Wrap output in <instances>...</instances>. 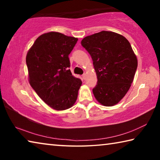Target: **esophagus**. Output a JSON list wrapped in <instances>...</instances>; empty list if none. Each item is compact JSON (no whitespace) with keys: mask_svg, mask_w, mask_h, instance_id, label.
Listing matches in <instances>:
<instances>
[{"mask_svg":"<svg viewBox=\"0 0 160 160\" xmlns=\"http://www.w3.org/2000/svg\"><path fill=\"white\" fill-rule=\"evenodd\" d=\"M86 76H87V75H86L85 73H84V74L82 75V78H83V79H84V80H85V79H86Z\"/></svg>","mask_w":160,"mask_h":160,"instance_id":"1","label":"esophagus"}]
</instances>
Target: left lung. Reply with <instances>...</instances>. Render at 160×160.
Segmentation results:
<instances>
[{
	"mask_svg": "<svg viewBox=\"0 0 160 160\" xmlns=\"http://www.w3.org/2000/svg\"><path fill=\"white\" fill-rule=\"evenodd\" d=\"M81 44L90 54L97 74L94 97L105 107L118 104L131 88L138 67L131 44L122 35L102 31L85 37Z\"/></svg>",
	"mask_w": 160,
	"mask_h": 160,
	"instance_id": "obj_1",
	"label": "left lung"
}]
</instances>
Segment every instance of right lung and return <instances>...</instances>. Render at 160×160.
Listing matches in <instances>:
<instances>
[{
    "label": "right lung",
    "instance_id": "obj_1",
    "mask_svg": "<svg viewBox=\"0 0 160 160\" xmlns=\"http://www.w3.org/2000/svg\"><path fill=\"white\" fill-rule=\"evenodd\" d=\"M78 38L50 32L42 34L26 56L29 82L48 106L58 111L72 107L82 85L70 69L68 55Z\"/></svg>",
    "mask_w": 160,
    "mask_h": 160
}]
</instances>
